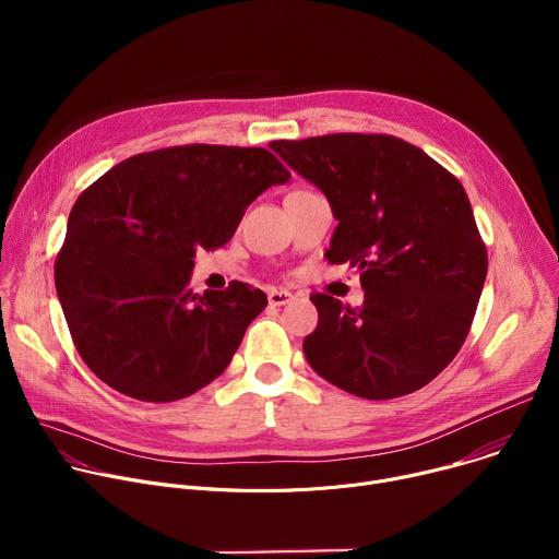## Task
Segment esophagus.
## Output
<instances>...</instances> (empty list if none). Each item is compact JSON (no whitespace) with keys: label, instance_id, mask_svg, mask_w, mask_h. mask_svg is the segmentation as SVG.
Returning <instances> with one entry per match:
<instances>
[{"label":"esophagus","instance_id":"1","mask_svg":"<svg viewBox=\"0 0 559 559\" xmlns=\"http://www.w3.org/2000/svg\"><path fill=\"white\" fill-rule=\"evenodd\" d=\"M292 298H294V296H292V292H287V289H270V292H267V300H270V305H274V307H283V305H287Z\"/></svg>","mask_w":559,"mask_h":559}]
</instances>
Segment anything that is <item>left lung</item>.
Returning <instances> with one entry per match:
<instances>
[{"label":"left lung","mask_w":559,"mask_h":559,"mask_svg":"<svg viewBox=\"0 0 559 559\" xmlns=\"http://www.w3.org/2000/svg\"><path fill=\"white\" fill-rule=\"evenodd\" d=\"M270 147L321 190L338 221L330 263L360 272L365 302L313 294L311 369L367 401L431 382L460 352L487 278V248L462 183L386 134H325Z\"/></svg>","instance_id":"8db88e82"}]
</instances>
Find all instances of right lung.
<instances>
[{"mask_svg":"<svg viewBox=\"0 0 559 559\" xmlns=\"http://www.w3.org/2000/svg\"><path fill=\"white\" fill-rule=\"evenodd\" d=\"M289 177L265 147L179 145L126 158L76 199L55 287L95 376L173 403L227 369L267 296L246 283L192 294L194 257L227 243L257 197Z\"/></svg>","mask_w":559,"mask_h":559,"instance_id":"right-lung-1","label":"right lung"}]
</instances>
